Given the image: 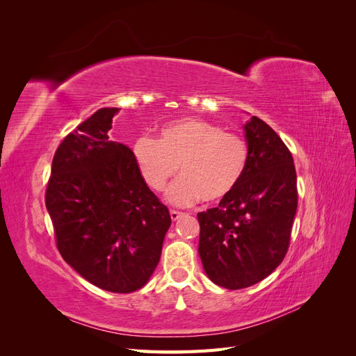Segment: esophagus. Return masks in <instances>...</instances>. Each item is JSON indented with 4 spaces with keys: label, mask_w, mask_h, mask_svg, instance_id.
Listing matches in <instances>:
<instances>
[{
    "label": "esophagus",
    "mask_w": 356,
    "mask_h": 356,
    "mask_svg": "<svg viewBox=\"0 0 356 356\" xmlns=\"http://www.w3.org/2000/svg\"><path fill=\"white\" fill-rule=\"evenodd\" d=\"M169 213H170L172 221H177V220H179V218L182 217V212H178V211H175V209H172Z\"/></svg>",
    "instance_id": "esophagus-1"
}]
</instances>
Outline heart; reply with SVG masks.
I'll use <instances>...</instances> for the list:
<instances>
[{"label":"heart","mask_w":356,"mask_h":356,"mask_svg":"<svg viewBox=\"0 0 356 356\" xmlns=\"http://www.w3.org/2000/svg\"><path fill=\"white\" fill-rule=\"evenodd\" d=\"M134 160L145 184L156 191L182 174L166 190V200L188 207L203 199L215 203L230 196L242 181L250 148L239 135L199 118L165 124L159 138L139 136L132 147Z\"/></svg>","instance_id":"heart-1"}]
</instances>
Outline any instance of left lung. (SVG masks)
<instances>
[{"label": "left lung", "mask_w": 356, "mask_h": 356, "mask_svg": "<svg viewBox=\"0 0 356 356\" xmlns=\"http://www.w3.org/2000/svg\"><path fill=\"white\" fill-rule=\"evenodd\" d=\"M250 161L239 186L217 208L199 212V255L213 284L242 289L282 263L297 211L294 160L261 118L243 124Z\"/></svg>", "instance_id": "obj_1"}]
</instances>
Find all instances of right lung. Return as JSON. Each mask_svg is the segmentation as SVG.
<instances>
[{"mask_svg":"<svg viewBox=\"0 0 356 356\" xmlns=\"http://www.w3.org/2000/svg\"><path fill=\"white\" fill-rule=\"evenodd\" d=\"M118 111L98 110L63 139L53 157L46 208L63 260L95 286L124 294L152 277L172 221L139 174L132 149L111 141Z\"/></svg>","mask_w":356,"mask_h":356,"instance_id":"add662e5","label":"right lung"}]
</instances>
